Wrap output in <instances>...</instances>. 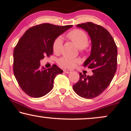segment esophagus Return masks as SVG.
Here are the masks:
<instances>
[{
	"label": "esophagus",
	"mask_w": 131,
	"mask_h": 131,
	"mask_svg": "<svg viewBox=\"0 0 131 131\" xmlns=\"http://www.w3.org/2000/svg\"><path fill=\"white\" fill-rule=\"evenodd\" d=\"M63 71H64L65 73H67V74H69V73H70L71 72V71L69 70H64Z\"/></svg>",
	"instance_id": "1"
}]
</instances>
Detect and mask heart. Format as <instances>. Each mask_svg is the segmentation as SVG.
<instances>
[{
	"label": "heart",
	"instance_id": "b5f03b06",
	"mask_svg": "<svg viewBox=\"0 0 131 131\" xmlns=\"http://www.w3.org/2000/svg\"><path fill=\"white\" fill-rule=\"evenodd\" d=\"M68 37L73 44L79 49H83L88 46V37L84 31L81 29H74L68 34ZM63 46V39L61 37H58L54 40L53 43V50L55 53H58L61 50ZM79 62V60L73 59L68 57H61L59 59L60 64L64 67H73Z\"/></svg>",
	"mask_w": 131,
	"mask_h": 131
}]
</instances>
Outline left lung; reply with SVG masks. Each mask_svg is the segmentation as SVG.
Wrapping results in <instances>:
<instances>
[{
    "instance_id": "obj_1",
    "label": "left lung",
    "mask_w": 131,
    "mask_h": 131,
    "mask_svg": "<svg viewBox=\"0 0 131 131\" xmlns=\"http://www.w3.org/2000/svg\"><path fill=\"white\" fill-rule=\"evenodd\" d=\"M78 28L88 32L91 39L90 56L84 63L93 72L92 76L79 73V80L73 88L81 97L93 99L100 95L112 82L117 69L116 45L105 28L92 22L79 24Z\"/></svg>"
}]
</instances>
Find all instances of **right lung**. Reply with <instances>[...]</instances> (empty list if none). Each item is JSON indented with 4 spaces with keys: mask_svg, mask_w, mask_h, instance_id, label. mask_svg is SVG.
I'll return each mask as SVG.
<instances>
[{
    "mask_svg": "<svg viewBox=\"0 0 131 131\" xmlns=\"http://www.w3.org/2000/svg\"><path fill=\"white\" fill-rule=\"evenodd\" d=\"M73 26L43 23L28 29L13 51V73L21 89L31 97L39 98L50 92L57 74L63 70L56 64L41 67L40 61L53 53L54 40Z\"/></svg>",
    "mask_w": 131,
    "mask_h": 131,
    "instance_id": "1",
    "label": "right lung"
}]
</instances>
